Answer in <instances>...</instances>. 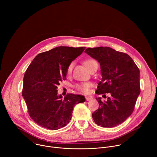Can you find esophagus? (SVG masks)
Here are the masks:
<instances>
[{
  "mask_svg": "<svg viewBox=\"0 0 157 157\" xmlns=\"http://www.w3.org/2000/svg\"><path fill=\"white\" fill-rule=\"evenodd\" d=\"M85 98H86V101H90V100H91V99H92L90 96H86Z\"/></svg>",
  "mask_w": 157,
  "mask_h": 157,
  "instance_id": "34e87169",
  "label": "esophagus"
}]
</instances>
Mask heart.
I'll use <instances>...</instances> for the list:
<instances>
[{"mask_svg": "<svg viewBox=\"0 0 157 157\" xmlns=\"http://www.w3.org/2000/svg\"><path fill=\"white\" fill-rule=\"evenodd\" d=\"M97 62L93 59H87L84 61V64L87 68V69L89 70L91 69V67ZM73 63H71L69 64L66 70V73L67 75H70L71 73L72 70H73ZM76 88L78 89V91L84 93H87L89 91V87H91V84L89 82H84V83H80L76 85Z\"/></svg>", "mask_w": 157, "mask_h": 157, "instance_id": "b5f03b06", "label": "heart"}]
</instances>
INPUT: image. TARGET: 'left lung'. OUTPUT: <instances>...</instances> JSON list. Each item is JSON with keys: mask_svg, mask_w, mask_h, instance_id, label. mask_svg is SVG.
<instances>
[{"mask_svg": "<svg viewBox=\"0 0 157 157\" xmlns=\"http://www.w3.org/2000/svg\"><path fill=\"white\" fill-rule=\"evenodd\" d=\"M84 52L100 63L102 79L96 93L110 94L107 101L96 98L99 107L93 119L102 127L117 126L134 110L140 93L139 69L128 55L108 47L87 48Z\"/></svg>", "mask_w": 157, "mask_h": 157, "instance_id": "obj_1", "label": "left lung"}]
</instances>
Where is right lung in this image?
<instances>
[{
    "label": "right lung",
    "instance_id": "right-lung-1",
    "mask_svg": "<svg viewBox=\"0 0 157 157\" xmlns=\"http://www.w3.org/2000/svg\"><path fill=\"white\" fill-rule=\"evenodd\" d=\"M84 47H58L36 55L24 77L22 96L30 117L39 125L50 130L66 126L71 119L75 105L84 102L83 96L58 95L57 86L66 79L69 64Z\"/></svg>",
    "mask_w": 157,
    "mask_h": 157
}]
</instances>
